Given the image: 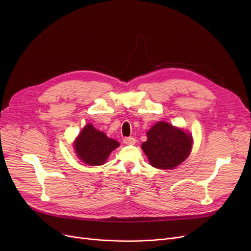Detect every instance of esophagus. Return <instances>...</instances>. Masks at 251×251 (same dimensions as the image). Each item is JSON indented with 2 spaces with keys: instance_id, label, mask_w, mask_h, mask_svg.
I'll use <instances>...</instances> for the list:
<instances>
[{
  "instance_id": "34e87169",
  "label": "esophagus",
  "mask_w": 251,
  "mask_h": 251,
  "mask_svg": "<svg viewBox=\"0 0 251 251\" xmlns=\"http://www.w3.org/2000/svg\"><path fill=\"white\" fill-rule=\"evenodd\" d=\"M123 141L125 144H128V146H133V144H135L136 142V139L133 137H125Z\"/></svg>"
}]
</instances>
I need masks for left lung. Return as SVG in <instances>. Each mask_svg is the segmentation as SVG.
<instances>
[{
    "mask_svg": "<svg viewBox=\"0 0 251 251\" xmlns=\"http://www.w3.org/2000/svg\"><path fill=\"white\" fill-rule=\"evenodd\" d=\"M141 144L150 164L157 169H174L185 161L192 149V136L186 131L160 121L148 131Z\"/></svg>",
    "mask_w": 251,
    "mask_h": 251,
    "instance_id": "left-lung-1",
    "label": "left lung"
}]
</instances>
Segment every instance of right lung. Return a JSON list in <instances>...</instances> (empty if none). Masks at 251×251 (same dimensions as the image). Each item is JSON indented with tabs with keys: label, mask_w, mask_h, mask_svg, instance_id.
<instances>
[{
	"label": "right lung",
	"mask_w": 251,
	"mask_h": 251,
	"mask_svg": "<svg viewBox=\"0 0 251 251\" xmlns=\"http://www.w3.org/2000/svg\"><path fill=\"white\" fill-rule=\"evenodd\" d=\"M120 144L109 138L101 131L87 124L74 142V150L78 159L89 166H100L108 160L110 153Z\"/></svg>",
	"instance_id": "obj_1"
}]
</instances>
